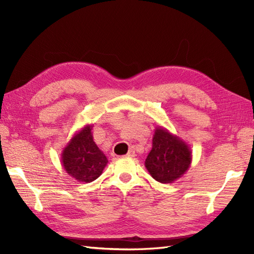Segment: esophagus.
Instances as JSON below:
<instances>
[{
  "label": "esophagus",
  "mask_w": 254,
  "mask_h": 254,
  "mask_svg": "<svg viewBox=\"0 0 254 254\" xmlns=\"http://www.w3.org/2000/svg\"><path fill=\"white\" fill-rule=\"evenodd\" d=\"M127 157H134V156H135V150L131 148L130 150H128V153L127 154Z\"/></svg>",
  "instance_id": "1"
}]
</instances>
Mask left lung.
I'll return each instance as SVG.
<instances>
[{"label": "left lung", "instance_id": "8db88e82", "mask_svg": "<svg viewBox=\"0 0 254 254\" xmlns=\"http://www.w3.org/2000/svg\"><path fill=\"white\" fill-rule=\"evenodd\" d=\"M192 152L189 145L167 128L157 127L153 146L145 160L149 175L160 183H172L190 168Z\"/></svg>", "mask_w": 254, "mask_h": 254}]
</instances>
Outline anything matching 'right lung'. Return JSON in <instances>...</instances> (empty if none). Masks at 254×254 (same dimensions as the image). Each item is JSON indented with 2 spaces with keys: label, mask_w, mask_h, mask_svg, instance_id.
I'll return each instance as SVG.
<instances>
[{
  "label": "right lung",
  "mask_w": 254,
  "mask_h": 254,
  "mask_svg": "<svg viewBox=\"0 0 254 254\" xmlns=\"http://www.w3.org/2000/svg\"><path fill=\"white\" fill-rule=\"evenodd\" d=\"M93 124H87L74 134L62 150L61 163L64 170L78 182L96 180L108 164L106 155L94 142Z\"/></svg>",
  "instance_id": "1"
}]
</instances>
